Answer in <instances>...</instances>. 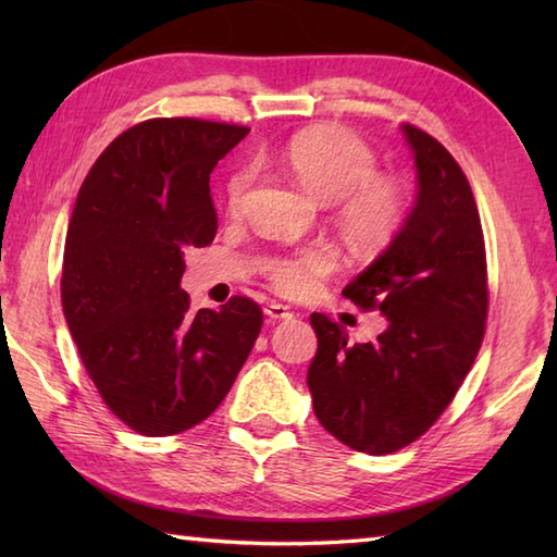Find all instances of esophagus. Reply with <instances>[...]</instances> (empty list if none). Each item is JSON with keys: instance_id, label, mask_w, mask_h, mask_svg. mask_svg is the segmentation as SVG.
Here are the masks:
<instances>
[{"instance_id": "esophagus-1", "label": "esophagus", "mask_w": 557, "mask_h": 557, "mask_svg": "<svg viewBox=\"0 0 557 557\" xmlns=\"http://www.w3.org/2000/svg\"><path fill=\"white\" fill-rule=\"evenodd\" d=\"M265 315L272 318V321H289V318H292L294 313H292L289 306L277 304V301H270V304L265 306Z\"/></svg>"}]
</instances>
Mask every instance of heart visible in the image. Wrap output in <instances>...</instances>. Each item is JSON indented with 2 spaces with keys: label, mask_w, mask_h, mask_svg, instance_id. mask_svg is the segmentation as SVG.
<instances>
[{
  "label": "heart",
  "mask_w": 557,
  "mask_h": 557,
  "mask_svg": "<svg viewBox=\"0 0 557 557\" xmlns=\"http://www.w3.org/2000/svg\"><path fill=\"white\" fill-rule=\"evenodd\" d=\"M313 198L333 203V220L354 251H377L393 242L409 212L407 188L395 176L377 174L375 152L342 126H315L294 134L275 158ZM253 172H236L227 184L232 210H239ZM337 268L335 248H299L268 263V277L282 294L306 297Z\"/></svg>",
  "instance_id": "1"
}]
</instances>
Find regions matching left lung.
<instances>
[{
  "label": "left lung",
  "mask_w": 557,
  "mask_h": 557,
  "mask_svg": "<svg viewBox=\"0 0 557 557\" xmlns=\"http://www.w3.org/2000/svg\"><path fill=\"white\" fill-rule=\"evenodd\" d=\"M417 164V203L385 251L342 289L387 327L347 345L345 327L311 315L313 411L357 453L389 455L417 441L457 395L488 315L486 246L474 194L455 158L421 128L401 124Z\"/></svg>",
  "instance_id": "left-lung-1"
}]
</instances>
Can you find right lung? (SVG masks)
I'll list each match as a JSON object with an SVG mask.
<instances>
[{
	"label": "right lung",
	"instance_id": "add662e5",
	"mask_svg": "<svg viewBox=\"0 0 557 557\" xmlns=\"http://www.w3.org/2000/svg\"><path fill=\"white\" fill-rule=\"evenodd\" d=\"M248 134L206 120H148L92 164L71 212L62 306L104 405L136 433L194 429L227 397L263 325L232 297L188 311L184 251L215 239L210 172Z\"/></svg>",
	"mask_w": 557,
	"mask_h": 557
}]
</instances>
